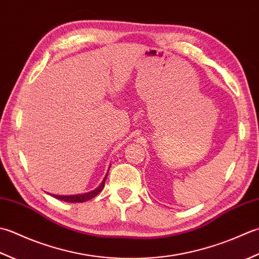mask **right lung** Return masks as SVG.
<instances>
[{
  "mask_svg": "<svg viewBox=\"0 0 259 259\" xmlns=\"http://www.w3.org/2000/svg\"><path fill=\"white\" fill-rule=\"evenodd\" d=\"M110 167V166H109ZM108 173V172H107ZM106 178H107V174L105 176L103 182L99 184V187L97 189L93 190L91 192H87V193H82V194H73V196H57V194H52V197H55L59 200H62V201H66V202H71V203H75V202H85L88 201V200H91L93 198H95L97 196V194L102 191L105 187V181H106Z\"/></svg>",
  "mask_w": 259,
  "mask_h": 259,
  "instance_id": "add662e5",
  "label": "right lung"
}]
</instances>
